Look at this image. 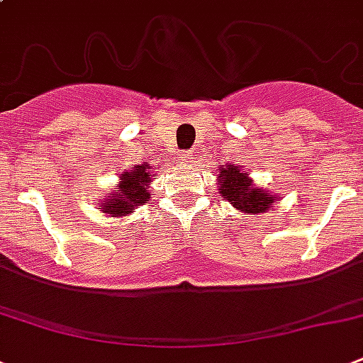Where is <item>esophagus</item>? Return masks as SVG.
<instances>
[{
    "mask_svg": "<svg viewBox=\"0 0 363 363\" xmlns=\"http://www.w3.org/2000/svg\"><path fill=\"white\" fill-rule=\"evenodd\" d=\"M179 158H181L182 162H192L194 154L190 152V150H186V152H181V154H179Z\"/></svg>",
    "mask_w": 363,
    "mask_h": 363,
    "instance_id": "34e87169",
    "label": "esophagus"
}]
</instances>
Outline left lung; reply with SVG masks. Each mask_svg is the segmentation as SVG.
Here are the masks:
<instances>
[{"label":"left lung","mask_w":363,"mask_h":363,"mask_svg":"<svg viewBox=\"0 0 363 363\" xmlns=\"http://www.w3.org/2000/svg\"><path fill=\"white\" fill-rule=\"evenodd\" d=\"M218 181H220V194L242 213H264L269 209L273 203V196L262 190L254 188L252 181L248 179L247 173L239 169V165H226L218 169Z\"/></svg>","instance_id":"1"}]
</instances>
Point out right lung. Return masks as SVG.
Segmentation results:
<instances>
[{"mask_svg": "<svg viewBox=\"0 0 363 363\" xmlns=\"http://www.w3.org/2000/svg\"><path fill=\"white\" fill-rule=\"evenodd\" d=\"M148 181H150L148 165H135L133 169L124 171L121 177V184L115 192L107 196L101 209L109 215H128L133 211V207L147 203Z\"/></svg>", "mask_w": 363, "mask_h": 363, "instance_id": "1", "label": "right lung"}]
</instances>
